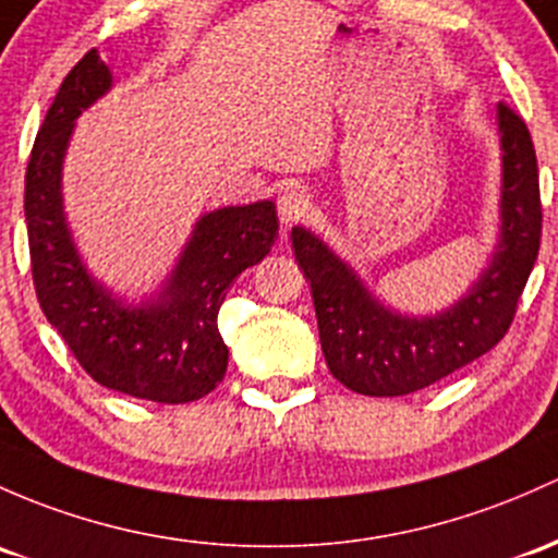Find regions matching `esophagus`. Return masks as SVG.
<instances>
[{"label": "esophagus", "mask_w": 558, "mask_h": 558, "mask_svg": "<svg viewBox=\"0 0 558 558\" xmlns=\"http://www.w3.org/2000/svg\"><path fill=\"white\" fill-rule=\"evenodd\" d=\"M277 213L281 226L298 223V220H303L308 215V196L301 189H295V185H287L277 196Z\"/></svg>", "instance_id": "34e87169"}]
</instances>
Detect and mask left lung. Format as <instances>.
<instances>
[{"mask_svg":"<svg viewBox=\"0 0 558 558\" xmlns=\"http://www.w3.org/2000/svg\"><path fill=\"white\" fill-rule=\"evenodd\" d=\"M502 146V229L493 266L439 316H401L364 290L322 239L298 226L292 247L311 281L329 373L364 397L415 393L495 349L517 316L543 231L537 157L524 119L497 106Z\"/></svg>","mask_w":558,"mask_h":558,"instance_id":"1","label":"left lung"}]
</instances>
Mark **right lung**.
<instances>
[{
    "instance_id": "1",
    "label": "right lung",
    "mask_w": 558,
    "mask_h": 558,
    "mask_svg": "<svg viewBox=\"0 0 558 558\" xmlns=\"http://www.w3.org/2000/svg\"><path fill=\"white\" fill-rule=\"evenodd\" d=\"M109 87V65L89 50L65 74L34 141L23 199L34 290L47 322L95 383L135 399L185 404L223 380L229 349L218 311L231 281L260 263L279 236L277 207L255 202L205 215L157 301L141 308L113 301L82 266L61 205L74 119Z\"/></svg>"
}]
</instances>
